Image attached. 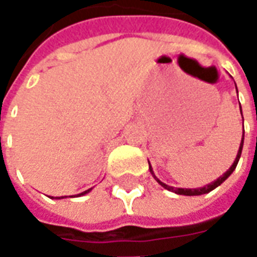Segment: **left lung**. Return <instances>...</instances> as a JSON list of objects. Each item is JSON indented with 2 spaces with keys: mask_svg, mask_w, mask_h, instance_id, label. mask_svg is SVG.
Segmentation results:
<instances>
[{
  "mask_svg": "<svg viewBox=\"0 0 257 257\" xmlns=\"http://www.w3.org/2000/svg\"><path fill=\"white\" fill-rule=\"evenodd\" d=\"M237 88V86H235ZM241 114H242V111H241ZM242 146H243V135H242V140H241V145H239V150H238V154H237V158H235V161H234V164H232L231 167H230V169L227 171L223 176H220V178L217 179V180H215L213 183L208 184V186H205V187H199V189H178V187H171V186H168V184L162 183L161 180H158V179L156 178V175H154V172H153V169H151V167H149V169H150L151 175L154 176V179H156L158 183L161 184L164 189L169 190V191H173V193L179 194V195H202V194H206L209 193V191H212V190H215L217 186H220L224 180H226L230 175L232 173V171L235 169V167H237L238 161H239V157H241V153H242ZM150 164V162H149Z\"/></svg>",
  "mask_w": 257,
  "mask_h": 257,
  "instance_id": "left-lung-1",
  "label": "left lung"
}]
</instances>
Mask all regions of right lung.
<instances>
[{
	"instance_id": "add662e5",
	"label": "right lung",
	"mask_w": 257,
	"mask_h": 257,
	"mask_svg": "<svg viewBox=\"0 0 257 257\" xmlns=\"http://www.w3.org/2000/svg\"><path fill=\"white\" fill-rule=\"evenodd\" d=\"M90 191V189L89 190H86V191H84V193H81V194H78V195H84V194H86V193H89ZM53 198V197H52ZM55 198H60V197H55ZM62 198H63V197H62Z\"/></svg>"
}]
</instances>
